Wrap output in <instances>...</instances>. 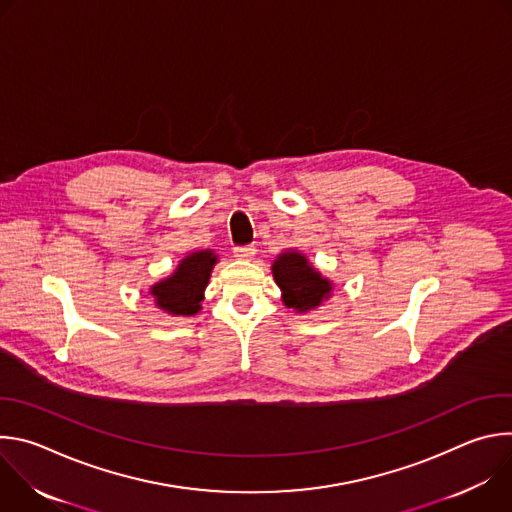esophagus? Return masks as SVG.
I'll return each instance as SVG.
<instances>
[{"instance_id": "1", "label": "esophagus", "mask_w": 512, "mask_h": 512, "mask_svg": "<svg viewBox=\"0 0 512 512\" xmlns=\"http://www.w3.org/2000/svg\"><path fill=\"white\" fill-rule=\"evenodd\" d=\"M255 247L253 245H243V247H235V257L237 259H253V255H255Z\"/></svg>"}]
</instances>
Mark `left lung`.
<instances>
[{
	"label": "left lung",
	"mask_w": 512,
	"mask_h": 512,
	"mask_svg": "<svg viewBox=\"0 0 512 512\" xmlns=\"http://www.w3.org/2000/svg\"><path fill=\"white\" fill-rule=\"evenodd\" d=\"M273 277L283 291V304L298 312L314 310L332 291V283L324 279L302 253H283L273 263Z\"/></svg>",
	"instance_id": "1"
}]
</instances>
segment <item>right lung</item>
<instances>
[{"mask_svg":"<svg viewBox=\"0 0 512 512\" xmlns=\"http://www.w3.org/2000/svg\"><path fill=\"white\" fill-rule=\"evenodd\" d=\"M216 263L212 251H196L182 259L176 273L152 287L156 304L176 316H192L200 310L204 300L202 291L208 283L210 269Z\"/></svg>","mask_w":512,"mask_h":512,"instance_id":"add662e5","label":"right lung"}]
</instances>
